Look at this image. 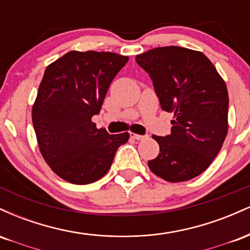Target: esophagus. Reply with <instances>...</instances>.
I'll use <instances>...</instances> for the list:
<instances>
[{
	"instance_id": "obj_1",
	"label": "esophagus",
	"mask_w": 250,
	"mask_h": 250,
	"mask_svg": "<svg viewBox=\"0 0 250 250\" xmlns=\"http://www.w3.org/2000/svg\"><path fill=\"white\" fill-rule=\"evenodd\" d=\"M130 137H131V139H134V140H137V141H141V140H145L147 136H143V135L130 133Z\"/></svg>"
}]
</instances>
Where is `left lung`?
<instances>
[{"instance_id": "1", "label": "left lung", "mask_w": 250, "mask_h": 250, "mask_svg": "<svg viewBox=\"0 0 250 250\" xmlns=\"http://www.w3.org/2000/svg\"><path fill=\"white\" fill-rule=\"evenodd\" d=\"M135 60L150 76L161 108L174 114L171 133L153 135L160 153L149 168L169 182L194 179L210 166L227 136L226 83L201 51L159 47Z\"/></svg>"}]
</instances>
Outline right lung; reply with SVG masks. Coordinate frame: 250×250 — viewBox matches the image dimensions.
I'll use <instances>...</instances> for the list:
<instances>
[{"instance_id":"1","label":"right lung","mask_w":250,"mask_h":250,"mask_svg":"<svg viewBox=\"0 0 250 250\" xmlns=\"http://www.w3.org/2000/svg\"><path fill=\"white\" fill-rule=\"evenodd\" d=\"M129 57L109 51H69L47 67L31 110L43 159L56 175L88 185L107 174L129 134L110 135L91 117Z\"/></svg>"}]
</instances>
